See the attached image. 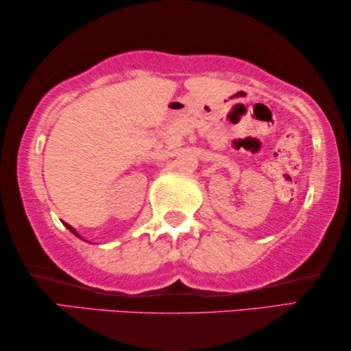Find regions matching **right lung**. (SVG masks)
Here are the masks:
<instances>
[{
    "instance_id": "add662e5",
    "label": "right lung",
    "mask_w": 351,
    "mask_h": 351,
    "mask_svg": "<svg viewBox=\"0 0 351 351\" xmlns=\"http://www.w3.org/2000/svg\"><path fill=\"white\" fill-rule=\"evenodd\" d=\"M64 223H65V222H64ZM65 227H66V228H69L71 233H73V234H76V237H78V238H81V237H80V234H78V232H76V230H75L73 227H71V225H69V223H65ZM81 239H83V238H81Z\"/></svg>"
}]
</instances>
